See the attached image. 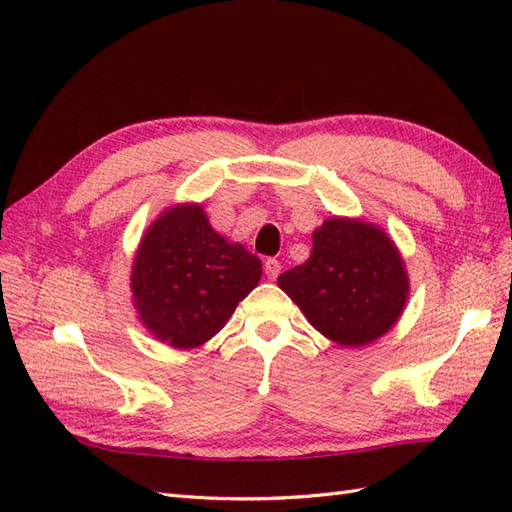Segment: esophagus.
<instances>
[{"label":"esophagus","mask_w":512,"mask_h":512,"mask_svg":"<svg viewBox=\"0 0 512 512\" xmlns=\"http://www.w3.org/2000/svg\"><path fill=\"white\" fill-rule=\"evenodd\" d=\"M280 271H282L280 260H275V258H267L265 260V273H267L269 280H275V277L280 275Z\"/></svg>","instance_id":"obj_1"}]
</instances>
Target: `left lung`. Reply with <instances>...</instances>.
I'll return each instance as SVG.
<instances>
[{
    "label": "left lung",
    "mask_w": 512,
    "mask_h": 512,
    "mask_svg": "<svg viewBox=\"0 0 512 512\" xmlns=\"http://www.w3.org/2000/svg\"><path fill=\"white\" fill-rule=\"evenodd\" d=\"M316 331L339 346L389 333L408 299V273L391 237L374 224L329 218L314 230L303 265L277 280Z\"/></svg>",
    "instance_id": "1"
}]
</instances>
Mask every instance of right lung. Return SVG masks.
<instances>
[{
    "mask_svg": "<svg viewBox=\"0 0 512 512\" xmlns=\"http://www.w3.org/2000/svg\"><path fill=\"white\" fill-rule=\"evenodd\" d=\"M262 275V262L228 243L203 205H175L153 222L132 265V301L145 329L179 350L203 346L224 329Z\"/></svg>",
    "mask_w": 512,
    "mask_h": 512,
    "instance_id": "right-lung-1",
    "label": "right lung"
}]
</instances>
